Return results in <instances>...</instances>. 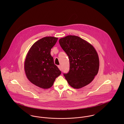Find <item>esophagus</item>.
Masks as SVG:
<instances>
[{
  "label": "esophagus",
  "instance_id": "esophagus-1",
  "mask_svg": "<svg viewBox=\"0 0 124 124\" xmlns=\"http://www.w3.org/2000/svg\"><path fill=\"white\" fill-rule=\"evenodd\" d=\"M58 68H59V69L61 71V70H62V68H61V65H59V66H58Z\"/></svg>",
  "mask_w": 124,
  "mask_h": 124
}]
</instances>
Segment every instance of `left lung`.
<instances>
[{
  "mask_svg": "<svg viewBox=\"0 0 124 124\" xmlns=\"http://www.w3.org/2000/svg\"><path fill=\"white\" fill-rule=\"evenodd\" d=\"M59 41L69 58L70 70L63 74L69 85L75 89L88 85L98 73L99 68V57L94 48L76 36H67Z\"/></svg>",
  "mask_w": 124,
  "mask_h": 124,
  "instance_id": "left-lung-1",
  "label": "left lung"
}]
</instances>
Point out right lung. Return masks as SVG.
<instances>
[{
    "instance_id": "1",
    "label": "right lung",
    "mask_w": 124,
    "mask_h": 124,
    "mask_svg": "<svg viewBox=\"0 0 124 124\" xmlns=\"http://www.w3.org/2000/svg\"><path fill=\"white\" fill-rule=\"evenodd\" d=\"M58 38L44 37L35 42L27 53L24 69L28 80L40 88H50L61 71L54 64L51 50Z\"/></svg>"
}]
</instances>
